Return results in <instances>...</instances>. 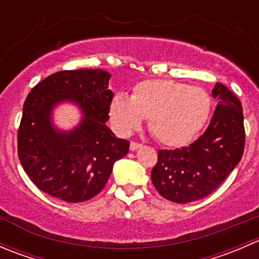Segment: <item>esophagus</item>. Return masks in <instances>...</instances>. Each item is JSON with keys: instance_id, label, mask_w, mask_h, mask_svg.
<instances>
[{"instance_id": "34e87169", "label": "esophagus", "mask_w": 259, "mask_h": 259, "mask_svg": "<svg viewBox=\"0 0 259 259\" xmlns=\"http://www.w3.org/2000/svg\"><path fill=\"white\" fill-rule=\"evenodd\" d=\"M140 146H142V144H139V143L132 142V143H130V150L135 151V150H138V149H139Z\"/></svg>"}]
</instances>
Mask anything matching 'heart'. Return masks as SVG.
I'll use <instances>...</instances> for the list:
<instances>
[{"label":"heart","instance_id":"heart-1","mask_svg":"<svg viewBox=\"0 0 259 259\" xmlns=\"http://www.w3.org/2000/svg\"><path fill=\"white\" fill-rule=\"evenodd\" d=\"M210 96L204 89L174 80H145L130 98L116 94L109 105L114 130L127 137L149 117V130L160 144L187 145L203 129L210 114Z\"/></svg>","mask_w":259,"mask_h":259}]
</instances>
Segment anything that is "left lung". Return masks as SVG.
<instances>
[{
    "mask_svg": "<svg viewBox=\"0 0 259 259\" xmlns=\"http://www.w3.org/2000/svg\"><path fill=\"white\" fill-rule=\"evenodd\" d=\"M215 110L204 134L176 150H159L151 182L159 194L174 203L199 200L215 190L241 160L244 150L242 104L228 88L211 90Z\"/></svg>",
    "mask_w": 259,
    "mask_h": 259,
    "instance_id": "1",
    "label": "left lung"
}]
</instances>
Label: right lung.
<instances>
[{"label":"right lung","mask_w":259,"mask_h":259,"mask_svg":"<svg viewBox=\"0 0 259 259\" xmlns=\"http://www.w3.org/2000/svg\"><path fill=\"white\" fill-rule=\"evenodd\" d=\"M110 77L99 69L60 71L27 95L17 151L23 170L40 190L67 203L85 202L103 190L115 161L127 154L130 143L106 126L114 98ZM61 103L80 110L79 124L70 131L53 122V110Z\"/></svg>","instance_id":"1"}]
</instances>
